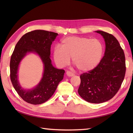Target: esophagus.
I'll use <instances>...</instances> for the list:
<instances>
[{"label":"esophagus","mask_w":133,"mask_h":133,"mask_svg":"<svg viewBox=\"0 0 133 133\" xmlns=\"http://www.w3.org/2000/svg\"><path fill=\"white\" fill-rule=\"evenodd\" d=\"M66 75L68 76V77H72V76H74L75 74H74V73L71 72V71H68L66 72Z\"/></svg>","instance_id":"1"}]
</instances>
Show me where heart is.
Instances as JSON below:
<instances>
[{"mask_svg":"<svg viewBox=\"0 0 133 133\" xmlns=\"http://www.w3.org/2000/svg\"><path fill=\"white\" fill-rule=\"evenodd\" d=\"M103 51V44L98 39L69 36L62 39L61 47H55L53 57L55 63L61 67L68 64L72 57L73 63L79 71L88 72L99 64Z\"/></svg>","mask_w":133,"mask_h":133,"instance_id":"1","label":"heart"}]
</instances>
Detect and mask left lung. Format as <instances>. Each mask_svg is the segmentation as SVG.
Masks as SVG:
<instances>
[{
	"mask_svg": "<svg viewBox=\"0 0 133 133\" xmlns=\"http://www.w3.org/2000/svg\"><path fill=\"white\" fill-rule=\"evenodd\" d=\"M105 42L104 55L97 67L81 74L78 93L84 100L101 103L114 97L120 89L126 72L123 50L114 36L102 31H97Z\"/></svg>",
	"mask_w": 133,
	"mask_h": 133,
	"instance_id": "1",
	"label": "left lung"
}]
</instances>
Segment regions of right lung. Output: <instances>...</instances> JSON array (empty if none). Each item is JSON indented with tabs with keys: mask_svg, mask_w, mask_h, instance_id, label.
Segmentation results:
<instances>
[{
	"mask_svg": "<svg viewBox=\"0 0 133 133\" xmlns=\"http://www.w3.org/2000/svg\"><path fill=\"white\" fill-rule=\"evenodd\" d=\"M58 35L57 33L37 30L26 33L16 43L10 60V78L14 89L26 102L42 104L51 97L59 82L63 79L64 70L52 66L50 59L51 45ZM36 53L44 65L43 77L34 89H24L17 79V71L21 61L27 53Z\"/></svg>",
	"mask_w": 133,
	"mask_h": 133,
	"instance_id": "1",
	"label": "right lung"
}]
</instances>
